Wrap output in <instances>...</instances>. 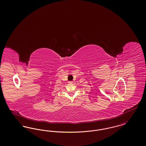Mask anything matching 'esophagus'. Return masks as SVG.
<instances>
[{"label": "esophagus", "mask_w": 146, "mask_h": 146, "mask_svg": "<svg viewBox=\"0 0 146 146\" xmlns=\"http://www.w3.org/2000/svg\"><path fill=\"white\" fill-rule=\"evenodd\" d=\"M68 84H72V83H73V82H72V81H69L68 82Z\"/></svg>", "instance_id": "esophagus-1"}]
</instances>
